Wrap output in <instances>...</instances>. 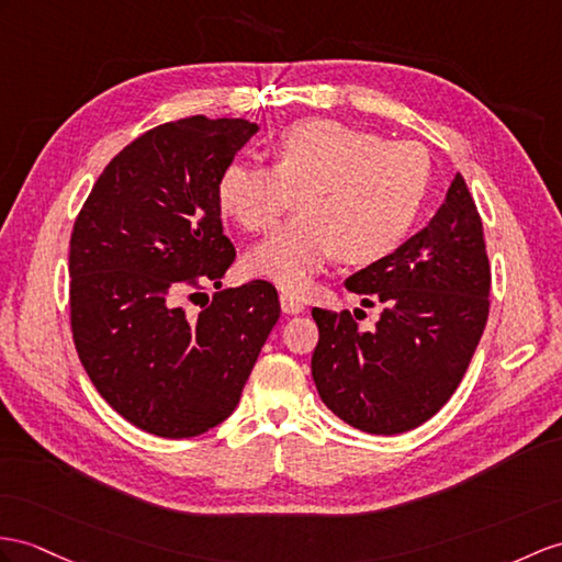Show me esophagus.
Listing matches in <instances>:
<instances>
[{
	"mask_svg": "<svg viewBox=\"0 0 562 562\" xmlns=\"http://www.w3.org/2000/svg\"><path fill=\"white\" fill-rule=\"evenodd\" d=\"M281 310L285 314H300L305 310V303L300 300L297 295H291V293H281Z\"/></svg>",
	"mask_w": 562,
	"mask_h": 562,
	"instance_id": "1",
	"label": "esophagus"
}]
</instances>
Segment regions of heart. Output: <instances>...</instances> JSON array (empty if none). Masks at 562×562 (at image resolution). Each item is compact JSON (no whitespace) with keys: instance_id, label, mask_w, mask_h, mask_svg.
<instances>
[{"instance_id":"1","label":"heart","mask_w":562,"mask_h":562,"mask_svg":"<svg viewBox=\"0 0 562 562\" xmlns=\"http://www.w3.org/2000/svg\"><path fill=\"white\" fill-rule=\"evenodd\" d=\"M269 155L271 167L228 164L216 200L243 231L267 234L297 195L300 214L245 259L250 273L289 293L307 291L334 257L358 267L391 257L429 198L427 149L334 119L289 123Z\"/></svg>"}]
</instances>
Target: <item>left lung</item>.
<instances>
[{
	"instance_id": "left-lung-1",
	"label": "left lung",
	"mask_w": 562,
	"mask_h": 562,
	"mask_svg": "<svg viewBox=\"0 0 562 562\" xmlns=\"http://www.w3.org/2000/svg\"><path fill=\"white\" fill-rule=\"evenodd\" d=\"M346 285L367 307L379 305L381 319L360 331L358 314L312 310L319 398L367 434L415 429L456 393L488 319L491 265L464 178L456 176L427 228Z\"/></svg>"
}]
</instances>
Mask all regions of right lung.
<instances>
[{"instance_id": "right-lung-1", "label": "right lung", "mask_w": 562, "mask_h": 562, "mask_svg": "<svg viewBox=\"0 0 562 562\" xmlns=\"http://www.w3.org/2000/svg\"><path fill=\"white\" fill-rule=\"evenodd\" d=\"M257 133L245 119L161 123L106 164L80 207L68 255L71 334L102 398L135 427L190 439L234 413L273 324L269 281L222 285L218 176ZM203 297L188 315L183 302Z\"/></svg>"}]
</instances>
